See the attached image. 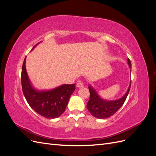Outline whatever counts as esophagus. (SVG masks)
<instances>
[{
    "mask_svg": "<svg viewBox=\"0 0 156 156\" xmlns=\"http://www.w3.org/2000/svg\"><path fill=\"white\" fill-rule=\"evenodd\" d=\"M77 88H81V87H84V84L83 83H81V82H79L77 84Z\"/></svg>",
    "mask_w": 156,
    "mask_h": 156,
    "instance_id": "1",
    "label": "esophagus"
}]
</instances>
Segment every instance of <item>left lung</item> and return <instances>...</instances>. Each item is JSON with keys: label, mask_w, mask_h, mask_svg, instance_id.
I'll return each mask as SVG.
<instances>
[{"label": "left lung", "mask_w": 156, "mask_h": 156, "mask_svg": "<svg viewBox=\"0 0 156 156\" xmlns=\"http://www.w3.org/2000/svg\"><path fill=\"white\" fill-rule=\"evenodd\" d=\"M127 63H128L129 66L131 68V63L129 58H127ZM131 83V81L130 82L128 90L124 94V96L120 99H119V100L113 101L103 100L97 94L95 89L90 85L88 87L90 91V99L87 105L88 111L91 113V115L93 116L101 119H107V118L110 117L115 114L117 111L123 105L126 100V98L128 95L130 90Z\"/></svg>", "instance_id": "8db88e82"}]
</instances>
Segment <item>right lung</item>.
<instances>
[{"mask_svg":"<svg viewBox=\"0 0 156 156\" xmlns=\"http://www.w3.org/2000/svg\"><path fill=\"white\" fill-rule=\"evenodd\" d=\"M25 62L26 58L22 66L21 84L28 103L33 110L46 119L59 117L65 111L69 99L75 90V85L65 84L51 90H36L28 77Z\"/></svg>","mask_w":156,"mask_h":156,"instance_id":"right-lung-1","label":"right lung"}]
</instances>
